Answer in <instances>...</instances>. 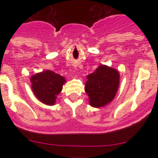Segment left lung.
I'll return each mask as SVG.
<instances>
[{
	"mask_svg": "<svg viewBox=\"0 0 158 158\" xmlns=\"http://www.w3.org/2000/svg\"><path fill=\"white\" fill-rule=\"evenodd\" d=\"M119 85V73L115 69L100 65L87 76L85 91L92 107H104L112 101Z\"/></svg>",
	"mask_w": 158,
	"mask_h": 158,
	"instance_id": "1",
	"label": "left lung"
}]
</instances>
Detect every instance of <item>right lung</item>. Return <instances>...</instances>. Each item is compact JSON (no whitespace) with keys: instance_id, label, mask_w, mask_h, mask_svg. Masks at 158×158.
<instances>
[{"instance_id":"add662e5","label":"right lung","mask_w":158,"mask_h":158,"mask_svg":"<svg viewBox=\"0 0 158 158\" xmlns=\"http://www.w3.org/2000/svg\"><path fill=\"white\" fill-rule=\"evenodd\" d=\"M31 82L32 91L39 100L47 105H54L65 80L56 73L45 70L31 76Z\"/></svg>"}]
</instances>
